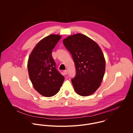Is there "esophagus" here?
<instances>
[{"label":"esophagus","mask_w":133,"mask_h":133,"mask_svg":"<svg viewBox=\"0 0 133 133\" xmlns=\"http://www.w3.org/2000/svg\"><path fill=\"white\" fill-rule=\"evenodd\" d=\"M63 73H64V75H67V74H68V71H67V70H64V71H63Z\"/></svg>","instance_id":"obj_1"}]
</instances>
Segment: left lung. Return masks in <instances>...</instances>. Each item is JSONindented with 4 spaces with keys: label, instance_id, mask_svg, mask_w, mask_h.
<instances>
[{
    "label": "left lung",
    "instance_id": "obj_1",
    "mask_svg": "<svg viewBox=\"0 0 133 133\" xmlns=\"http://www.w3.org/2000/svg\"><path fill=\"white\" fill-rule=\"evenodd\" d=\"M70 52L76 68V75L72 79L78 95L88 96L99 88L105 70L103 54L98 44L87 36L77 34L63 40Z\"/></svg>",
    "mask_w": 133,
    "mask_h": 133
}]
</instances>
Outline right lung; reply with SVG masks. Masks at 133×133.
<instances>
[{"mask_svg": "<svg viewBox=\"0 0 133 133\" xmlns=\"http://www.w3.org/2000/svg\"><path fill=\"white\" fill-rule=\"evenodd\" d=\"M61 38L50 35L41 40L29 58L28 69L34 88L45 97L56 95L63 83L64 77L56 69L52 56L53 49Z\"/></svg>", "mask_w": 133, "mask_h": 133, "instance_id": "right-lung-1", "label": "right lung"}]
</instances>
